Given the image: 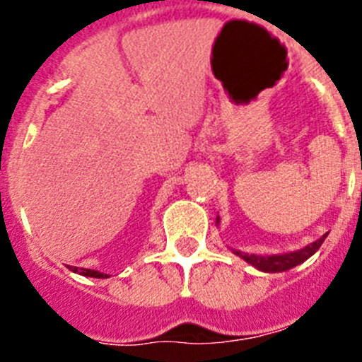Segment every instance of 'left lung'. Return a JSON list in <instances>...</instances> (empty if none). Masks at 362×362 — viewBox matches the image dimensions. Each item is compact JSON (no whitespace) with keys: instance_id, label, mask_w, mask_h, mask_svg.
I'll return each mask as SVG.
<instances>
[{"instance_id":"left-lung-1","label":"left lung","mask_w":362,"mask_h":362,"mask_svg":"<svg viewBox=\"0 0 362 362\" xmlns=\"http://www.w3.org/2000/svg\"><path fill=\"white\" fill-rule=\"evenodd\" d=\"M219 221V218H218ZM327 234L322 235L318 241L310 243L307 245L305 248L298 250V252H293V253H286V255H269V257H262V255H255V253H245V252H239V250H234L235 255H239L241 259H245L248 264H252L253 268L261 269V272H268V273H279V272H286V269H291L295 266L302 264L303 261L314 255V253L318 252L322 243L325 241Z\"/></svg>"}]
</instances>
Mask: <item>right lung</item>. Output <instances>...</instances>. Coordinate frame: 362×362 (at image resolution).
<instances>
[{
    "mask_svg": "<svg viewBox=\"0 0 362 362\" xmlns=\"http://www.w3.org/2000/svg\"><path fill=\"white\" fill-rule=\"evenodd\" d=\"M69 269L74 273H80V275H83V276H93V279H107V276H109V275H103V273H100V272H94V269L74 268V266H69Z\"/></svg>",
    "mask_w": 362,
    "mask_h": 362,
    "instance_id": "add662e5",
    "label": "right lung"
}]
</instances>
